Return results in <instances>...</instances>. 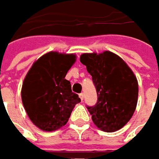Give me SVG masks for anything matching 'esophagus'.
Segmentation results:
<instances>
[{"instance_id": "esophagus-1", "label": "esophagus", "mask_w": 159, "mask_h": 159, "mask_svg": "<svg viewBox=\"0 0 159 159\" xmlns=\"http://www.w3.org/2000/svg\"><path fill=\"white\" fill-rule=\"evenodd\" d=\"M84 93H81V94H79V98H81V100H82V101L84 100Z\"/></svg>"}]
</instances>
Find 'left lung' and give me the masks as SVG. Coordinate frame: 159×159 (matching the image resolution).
<instances>
[{
	"mask_svg": "<svg viewBox=\"0 0 159 159\" xmlns=\"http://www.w3.org/2000/svg\"><path fill=\"white\" fill-rule=\"evenodd\" d=\"M80 61L86 66L98 93V102L87 107L94 124L103 132L121 129L133 117L138 99V82L132 69L117 54L84 53Z\"/></svg>",
	"mask_w": 159,
	"mask_h": 159,
	"instance_id": "obj_1",
	"label": "left lung"
}]
</instances>
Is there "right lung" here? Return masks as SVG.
Segmentation results:
<instances>
[{"label":"right lung","mask_w":159,"mask_h":159,"mask_svg":"<svg viewBox=\"0 0 159 159\" xmlns=\"http://www.w3.org/2000/svg\"><path fill=\"white\" fill-rule=\"evenodd\" d=\"M75 61V54L49 51L33 63L24 79V108L31 121L42 131L52 132L64 126L81 101L65 79Z\"/></svg>","instance_id":"add662e5"}]
</instances>
